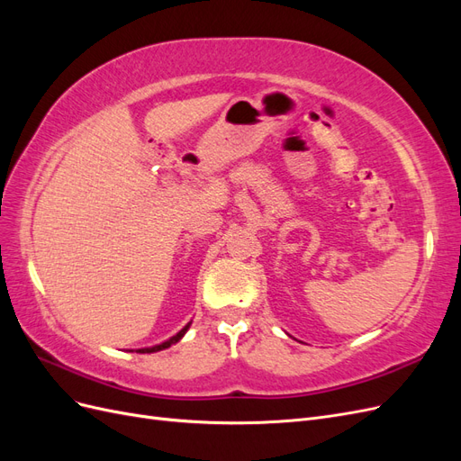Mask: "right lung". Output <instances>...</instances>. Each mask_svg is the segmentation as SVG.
<instances>
[{
  "mask_svg": "<svg viewBox=\"0 0 461 461\" xmlns=\"http://www.w3.org/2000/svg\"><path fill=\"white\" fill-rule=\"evenodd\" d=\"M190 325H192V321L188 325H185L183 329H180L175 337H171L169 340H165V342H161V344H156V346H149V348H140V350H136V352H140V354H151V352H159V350H165V348H169V346H173V344H176L180 339L185 337L186 334V330L190 329Z\"/></svg>",
  "mask_w": 461,
  "mask_h": 461,
  "instance_id": "right-lung-1",
  "label": "right lung"
}]
</instances>
